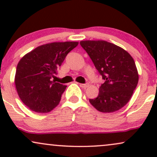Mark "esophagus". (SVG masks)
Wrapping results in <instances>:
<instances>
[{
    "instance_id": "obj_1",
    "label": "esophagus",
    "mask_w": 157,
    "mask_h": 157,
    "mask_svg": "<svg viewBox=\"0 0 157 157\" xmlns=\"http://www.w3.org/2000/svg\"><path fill=\"white\" fill-rule=\"evenodd\" d=\"M80 87H82V89H86V88H88L89 86V83H86V84H82V83H80Z\"/></svg>"
}]
</instances>
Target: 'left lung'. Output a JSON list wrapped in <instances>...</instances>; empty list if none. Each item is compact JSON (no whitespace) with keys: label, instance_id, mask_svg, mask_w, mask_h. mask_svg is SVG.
<instances>
[{"label":"left lung","instance_id":"1","mask_svg":"<svg viewBox=\"0 0 157 157\" xmlns=\"http://www.w3.org/2000/svg\"><path fill=\"white\" fill-rule=\"evenodd\" d=\"M86 50L105 82L96 98L90 103L97 111L112 113L124 107L137 86L139 75L130 54L117 45L105 40H82Z\"/></svg>","mask_w":157,"mask_h":157}]
</instances>
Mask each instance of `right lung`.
Segmentation results:
<instances>
[{"instance_id":"right-lung-1","label":"right lung","mask_w":157,"mask_h":157,"mask_svg":"<svg viewBox=\"0 0 157 157\" xmlns=\"http://www.w3.org/2000/svg\"><path fill=\"white\" fill-rule=\"evenodd\" d=\"M78 42H55L40 46L17 63L15 84L21 101L31 111L48 113L60 101L66 86L52 81L68 52Z\"/></svg>"}]
</instances>
